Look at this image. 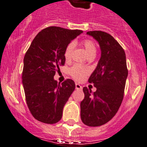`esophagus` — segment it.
Returning <instances> with one entry per match:
<instances>
[{
  "mask_svg": "<svg viewBox=\"0 0 147 147\" xmlns=\"http://www.w3.org/2000/svg\"><path fill=\"white\" fill-rule=\"evenodd\" d=\"M76 90H81L82 89V86L78 84H76Z\"/></svg>",
  "mask_w": 147,
  "mask_h": 147,
  "instance_id": "34e87169",
  "label": "esophagus"
}]
</instances>
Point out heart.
Masks as SVG:
<instances>
[{"mask_svg":"<svg viewBox=\"0 0 147 147\" xmlns=\"http://www.w3.org/2000/svg\"><path fill=\"white\" fill-rule=\"evenodd\" d=\"M82 45L84 46L85 51L87 54L88 57L91 55L96 56L97 52L96 45L94 42L91 40H85L83 41ZM75 47V43L74 42H70L69 45L66 46L64 51V58L66 61H69L71 59L72 55V51ZM89 74V69L87 67L81 66L78 64H75L71 68L70 74L72 77L76 81H82L86 77L87 74Z\"/></svg>","mask_w":147,"mask_h":147,"instance_id":"b5f03b06","label":"heart"}]
</instances>
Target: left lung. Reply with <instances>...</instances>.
I'll return each instance as SVG.
<instances>
[{"label": "left lung", "mask_w": 147, "mask_h": 147, "mask_svg": "<svg viewBox=\"0 0 147 147\" xmlns=\"http://www.w3.org/2000/svg\"><path fill=\"white\" fill-rule=\"evenodd\" d=\"M99 44L100 59L90 75L96 92L84 87V99L81 102V118L86 125L101 126L110 120L122 102L127 78L126 55L120 45L108 33L90 31L86 33Z\"/></svg>", "instance_id": "1"}]
</instances>
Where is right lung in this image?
I'll return each mask as SVG.
<instances>
[{"instance_id":"right-lung-1","label":"right lung","mask_w":147,"mask_h":147,"mask_svg":"<svg viewBox=\"0 0 147 147\" xmlns=\"http://www.w3.org/2000/svg\"><path fill=\"white\" fill-rule=\"evenodd\" d=\"M82 30L49 27L37 34L24 57L22 84L28 106L33 117L46 124L58 122L63 109L75 89L67 79L54 80L59 66L64 65V51Z\"/></svg>"}]
</instances>
